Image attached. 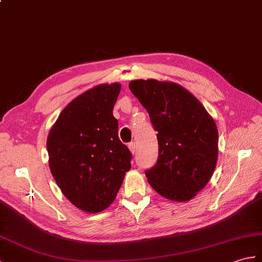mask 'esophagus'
I'll return each instance as SVG.
<instances>
[{"label": "esophagus", "mask_w": 262, "mask_h": 262, "mask_svg": "<svg viewBox=\"0 0 262 262\" xmlns=\"http://www.w3.org/2000/svg\"><path fill=\"white\" fill-rule=\"evenodd\" d=\"M128 147H129V149H130V151L133 154H135V151H136V143L135 142H132V143H129L128 144Z\"/></svg>", "instance_id": "esophagus-1"}]
</instances>
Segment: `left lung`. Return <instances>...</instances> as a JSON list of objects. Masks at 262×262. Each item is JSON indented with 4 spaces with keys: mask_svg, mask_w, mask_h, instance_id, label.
<instances>
[{
    "mask_svg": "<svg viewBox=\"0 0 262 262\" xmlns=\"http://www.w3.org/2000/svg\"><path fill=\"white\" fill-rule=\"evenodd\" d=\"M129 89L147 111L157 132L159 157L146 169L162 196L185 202L209 183L217 160V128L202 103L180 84L134 80Z\"/></svg>",
    "mask_w": 262,
    "mask_h": 262,
    "instance_id": "obj_1",
    "label": "left lung"
}]
</instances>
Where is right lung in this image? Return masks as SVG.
Listing matches in <instances>:
<instances>
[{"instance_id": "right-lung-1", "label": "right lung", "mask_w": 262, "mask_h": 262, "mask_svg": "<svg viewBox=\"0 0 262 262\" xmlns=\"http://www.w3.org/2000/svg\"><path fill=\"white\" fill-rule=\"evenodd\" d=\"M119 83L100 84L78 96L49 133V166L60 190L82 211L97 213L116 199L130 169L132 153L118 137L113 109Z\"/></svg>"}]
</instances>
